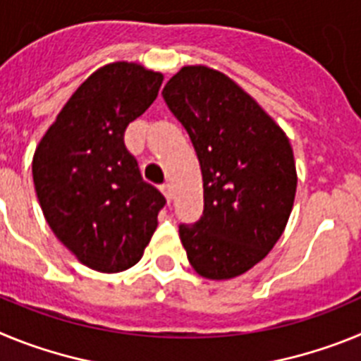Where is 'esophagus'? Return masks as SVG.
Instances as JSON below:
<instances>
[{
  "mask_svg": "<svg viewBox=\"0 0 361 361\" xmlns=\"http://www.w3.org/2000/svg\"><path fill=\"white\" fill-rule=\"evenodd\" d=\"M161 191H162V195L166 197V200H168V202H171V197H173V193H171L170 184H162Z\"/></svg>",
  "mask_w": 361,
  "mask_h": 361,
  "instance_id": "esophagus-1",
  "label": "esophagus"
}]
</instances>
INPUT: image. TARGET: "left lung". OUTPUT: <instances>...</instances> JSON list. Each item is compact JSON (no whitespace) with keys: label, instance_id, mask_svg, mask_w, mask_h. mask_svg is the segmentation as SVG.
<instances>
[{"label":"left lung","instance_id":"1","mask_svg":"<svg viewBox=\"0 0 361 361\" xmlns=\"http://www.w3.org/2000/svg\"><path fill=\"white\" fill-rule=\"evenodd\" d=\"M162 95L202 170V219L178 228L188 260L204 279H237L269 255L288 226L298 183L289 137L242 86L209 66H183Z\"/></svg>","mask_w":361,"mask_h":361}]
</instances>
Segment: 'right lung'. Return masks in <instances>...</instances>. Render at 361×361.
Wrapping results in <instances>:
<instances>
[{
  "mask_svg": "<svg viewBox=\"0 0 361 361\" xmlns=\"http://www.w3.org/2000/svg\"><path fill=\"white\" fill-rule=\"evenodd\" d=\"M162 72L116 61L95 70L57 114L32 159L43 215L90 269L121 273L141 260L164 197L145 183L124 130L155 101Z\"/></svg>",
  "mask_w": 361,
  "mask_h": 361,
  "instance_id": "add662e5",
  "label": "right lung"
}]
</instances>
